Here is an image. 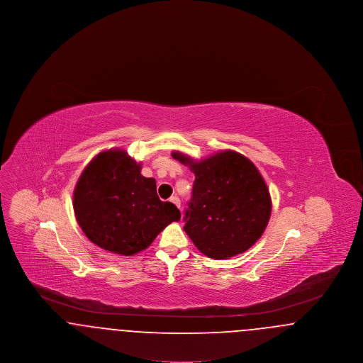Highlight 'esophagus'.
Returning a JSON list of instances; mask_svg holds the SVG:
<instances>
[{
    "label": "esophagus",
    "instance_id": "esophagus-1",
    "mask_svg": "<svg viewBox=\"0 0 363 363\" xmlns=\"http://www.w3.org/2000/svg\"><path fill=\"white\" fill-rule=\"evenodd\" d=\"M170 201H172V203H173L174 206H175V207H181V200H179V199H178V197H177V196H173V197H172V199H170Z\"/></svg>",
    "mask_w": 363,
    "mask_h": 363
}]
</instances>
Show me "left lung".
<instances>
[{
    "label": "left lung",
    "instance_id": "1",
    "mask_svg": "<svg viewBox=\"0 0 363 363\" xmlns=\"http://www.w3.org/2000/svg\"><path fill=\"white\" fill-rule=\"evenodd\" d=\"M196 175L184 230L208 257L228 259L246 252L262 235L271 216V196L257 167L235 151L200 162L173 152Z\"/></svg>",
    "mask_w": 363,
    "mask_h": 363
}]
</instances>
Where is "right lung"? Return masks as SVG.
I'll return each mask as SVG.
<instances>
[{
    "label": "right lung",
    "mask_w": 363,
    "mask_h": 363,
    "mask_svg": "<svg viewBox=\"0 0 363 363\" xmlns=\"http://www.w3.org/2000/svg\"><path fill=\"white\" fill-rule=\"evenodd\" d=\"M123 150L95 156L73 191V209L86 238L104 250L132 256L147 249L157 234L181 219L173 203L162 201L154 178Z\"/></svg>",
    "instance_id": "add662e5"
}]
</instances>
